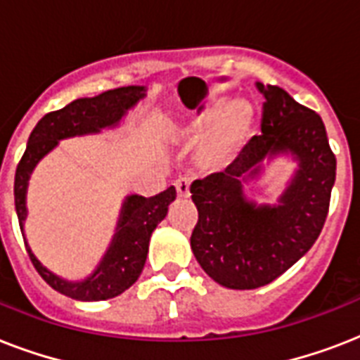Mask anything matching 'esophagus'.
Returning a JSON list of instances; mask_svg holds the SVG:
<instances>
[{"label": "esophagus", "instance_id": "1", "mask_svg": "<svg viewBox=\"0 0 360 360\" xmlns=\"http://www.w3.org/2000/svg\"><path fill=\"white\" fill-rule=\"evenodd\" d=\"M175 191H177V196L179 198H188L191 194V179L186 175H181L175 179Z\"/></svg>", "mask_w": 360, "mask_h": 360}]
</instances>
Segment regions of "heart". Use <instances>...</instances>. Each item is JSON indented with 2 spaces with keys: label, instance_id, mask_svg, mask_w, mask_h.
I'll use <instances>...</instances> for the list:
<instances>
[{
  "label": "heart",
  "instance_id": "heart-1",
  "mask_svg": "<svg viewBox=\"0 0 360 360\" xmlns=\"http://www.w3.org/2000/svg\"><path fill=\"white\" fill-rule=\"evenodd\" d=\"M214 117H217L214 112L194 114L183 124V132L192 140L200 138L209 127H213L200 149V160L207 168H220L230 162L236 157V153L245 146L252 129V112L245 104L233 108L230 115L220 117L213 125Z\"/></svg>",
  "mask_w": 360,
  "mask_h": 360
}]
</instances>
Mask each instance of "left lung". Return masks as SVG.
I'll return each instance as SVG.
<instances>
[{"label": "left lung", "mask_w": 360, "mask_h": 360, "mask_svg": "<svg viewBox=\"0 0 360 360\" xmlns=\"http://www.w3.org/2000/svg\"><path fill=\"white\" fill-rule=\"evenodd\" d=\"M265 97L262 136H254L224 172L192 183L198 222L191 246L205 273L230 290L273 282L307 254L323 230L336 157L325 124L282 87L256 84ZM288 152L300 168L278 206L246 200L242 185L265 160Z\"/></svg>", "instance_id": "1"}]
</instances>
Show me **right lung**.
<instances>
[{"mask_svg": "<svg viewBox=\"0 0 360 360\" xmlns=\"http://www.w3.org/2000/svg\"><path fill=\"white\" fill-rule=\"evenodd\" d=\"M143 95H146L143 86L117 87V89L101 93L97 97L76 98L65 108L46 114L37 123L30 134L27 147L20 158L16 175H14V205L18 214L20 230L24 231V220L27 214L25 191H27V181L37 162L46 153L52 151L59 140L72 138V136L93 134V132H101V129H106V127H115L127 114V110L132 108ZM174 200V186H168L166 191L151 198L138 196V194L127 198L121 209L120 222L115 228L117 231L112 239L108 252L104 254L103 262L98 263L95 273L82 282H69V280L56 276L52 271H48L37 259L27 240L24 239L25 250L30 254V259L37 269V273L56 291L76 301H106V299L121 295L138 280L146 265L153 230L166 217L169 203Z\"/></svg>", "mask_w": 360, "mask_h": 360, "instance_id": "obj_1", "label": "right lung"}]
</instances>
